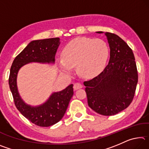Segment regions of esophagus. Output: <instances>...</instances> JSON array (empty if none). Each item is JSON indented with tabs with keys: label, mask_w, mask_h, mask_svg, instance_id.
<instances>
[{
	"label": "esophagus",
	"mask_w": 149,
	"mask_h": 149,
	"mask_svg": "<svg viewBox=\"0 0 149 149\" xmlns=\"http://www.w3.org/2000/svg\"><path fill=\"white\" fill-rule=\"evenodd\" d=\"M82 87V85L80 84V83H75L74 85V90H77L79 89H81V88Z\"/></svg>",
	"instance_id": "esophagus-1"
}]
</instances>
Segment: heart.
I'll list each match as a JSON object with an SVG mask.
<instances>
[{
    "mask_svg": "<svg viewBox=\"0 0 149 149\" xmlns=\"http://www.w3.org/2000/svg\"><path fill=\"white\" fill-rule=\"evenodd\" d=\"M108 56V48L103 40L79 37L64 47L59 65L64 74H70L76 66L81 75L92 77L101 70Z\"/></svg>",
    "mask_w": 149,
    "mask_h": 149,
    "instance_id": "1",
    "label": "heart"
}]
</instances>
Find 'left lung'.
<instances>
[{
  "mask_svg": "<svg viewBox=\"0 0 149 149\" xmlns=\"http://www.w3.org/2000/svg\"><path fill=\"white\" fill-rule=\"evenodd\" d=\"M105 35L110 49L109 62L100 74L85 81L84 85L89 107L99 114L113 116L133 101L138 72L134 54L127 44L114 33Z\"/></svg>",
  "mask_w": 149,
  "mask_h": 149,
  "instance_id": "obj_1",
  "label": "left lung"
}]
</instances>
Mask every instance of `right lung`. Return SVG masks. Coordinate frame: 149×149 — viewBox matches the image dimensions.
Wrapping results in <instances>:
<instances>
[{"label": "right lung", "mask_w": 149, "mask_h": 149, "mask_svg": "<svg viewBox=\"0 0 149 149\" xmlns=\"http://www.w3.org/2000/svg\"><path fill=\"white\" fill-rule=\"evenodd\" d=\"M59 45L58 37L33 41L15 58L10 68L8 83L15 106L25 118L40 127L54 125L64 116L74 95L73 84L62 91L54 93L42 105L31 107L25 104L19 97L16 85L17 74L20 68L27 63H54Z\"/></svg>", "instance_id": "obj_1"}]
</instances>
